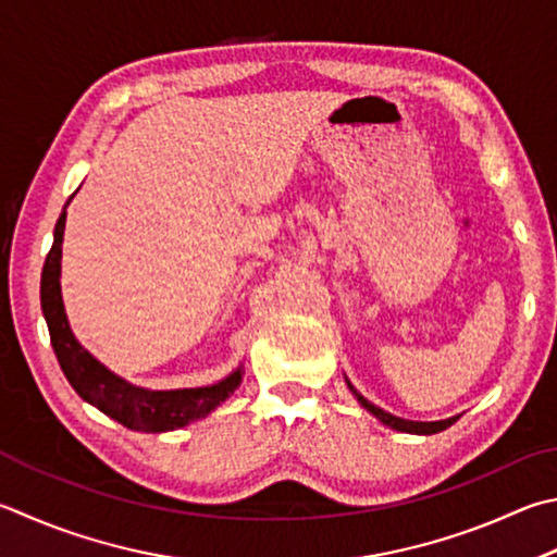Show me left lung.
Segmentation results:
<instances>
[{
	"label": "left lung",
	"mask_w": 557,
	"mask_h": 557,
	"mask_svg": "<svg viewBox=\"0 0 557 557\" xmlns=\"http://www.w3.org/2000/svg\"><path fill=\"white\" fill-rule=\"evenodd\" d=\"M346 382H348V380H346ZM348 387H350L352 394H356V399L360 401V407H366V409L372 413V417H377V419L384 423V426H389V429H394V431H401V433H419V436H431V433L446 431L448 426H453L455 419H458V417H453V419H443V421H409V419L392 417L389 411H384V409L375 407V404L362 397V394H360L356 387H352L350 382H348Z\"/></svg>",
	"instance_id": "left-lung-1"
}]
</instances>
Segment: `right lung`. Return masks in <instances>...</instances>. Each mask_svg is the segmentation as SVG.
I'll return each mask as SVG.
<instances>
[{"label": "right lung", "mask_w": 557, "mask_h": 557, "mask_svg": "<svg viewBox=\"0 0 557 557\" xmlns=\"http://www.w3.org/2000/svg\"><path fill=\"white\" fill-rule=\"evenodd\" d=\"M65 216L67 214L63 209L55 224L53 246H50L44 272H40V309H44L55 358L67 382L73 384V389L92 407L104 411L107 417L124 423L126 429L144 433L175 431L214 411L221 401H226L234 394V389H238L240 380H244V370L240 368L221 382L209 384V387L163 392L144 389L114 375V372L107 370L102 362L79 346L73 331H70L63 295H60V258H63Z\"/></svg>", "instance_id": "right-lung-1"}]
</instances>
